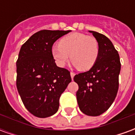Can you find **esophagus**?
I'll use <instances>...</instances> for the list:
<instances>
[{
  "mask_svg": "<svg viewBox=\"0 0 135 135\" xmlns=\"http://www.w3.org/2000/svg\"><path fill=\"white\" fill-rule=\"evenodd\" d=\"M70 75H71V79H73L74 76V75H75V73H74V72H71Z\"/></svg>",
  "mask_w": 135,
  "mask_h": 135,
  "instance_id": "esophagus-1",
  "label": "esophagus"
}]
</instances>
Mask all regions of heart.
<instances>
[{
	"mask_svg": "<svg viewBox=\"0 0 135 135\" xmlns=\"http://www.w3.org/2000/svg\"><path fill=\"white\" fill-rule=\"evenodd\" d=\"M51 53L60 67H64L70 59L78 69L87 71L96 63L99 56V45L93 36L76 32L63 37L59 45L52 47Z\"/></svg>",
	"mask_w": 135,
	"mask_h": 135,
	"instance_id": "b5f03b06",
	"label": "heart"
}]
</instances>
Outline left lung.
I'll list each match as a JSON object with an SVG mask.
<instances>
[{
  "label": "left lung",
  "instance_id": "left-lung-1",
  "mask_svg": "<svg viewBox=\"0 0 135 135\" xmlns=\"http://www.w3.org/2000/svg\"><path fill=\"white\" fill-rule=\"evenodd\" d=\"M89 32L98 42L99 56L90 70L76 74L74 80L79 86L76 95L80 110L97 116L106 111L116 98L121 63L118 51L106 36Z\"/></svg>",
  "mask_w": 135,
  "mask_h": 135
}]
</instances>
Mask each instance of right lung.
Listing matches in <instances>:
<instances>
[{"mask_svg":"<svg viewBox=\"0 0 135 135\" xmlns=\"http://www.w3.org/2000/svg\"><path fill=\"white\" fill-rule=\"evenodd\" d=\"M71 30H40L22 45L16 61V88L25 108L34 116L55 114L59 99L71 81L69 71L57 66L53 43Z\"/></svg>","mask_w":135,"mask_h":135,"instance_id":"right-lung-1","label":"right lung"}]
</instances>
